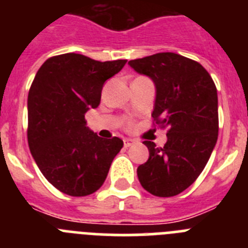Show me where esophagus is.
Instances as JSON below:
<instances>
[{"label": "esophagus", "mask_w": 248, "mask_h": 248, "mask_svg": "<svg viewBox=\"0 0 248 248\" xmlns=\"http://www.w3.org/2000/svg\"><path fill=\"white\" fill-rule=\"evenodd\" d=\"M134 143L135 141L133 139H124V146L125 148H129V146H131Z\"/></svg>", "instance_id": "esophagus-1"}]
</instances>
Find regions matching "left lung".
<instances>
[{
    "label": "left lung",
    "instance_id": "1",
    "mask_svg": "<svg viewBox=\"0 0 248 248\" xmlns=\"http://www.w3.org/2000/svg\"><path fill=\"white\" fill-rule=\"evenodd\" d=\"M137 73L155 85L151 117L168 128L163 148L145 140L146 163L138 166V179L146 191L170 198L194 183L209 161L218 134L217 91L200 63L171 52L129 61Z\"/></svg>",
    "mask_w": 248,
    "mask_h": 248
}]
</instances>
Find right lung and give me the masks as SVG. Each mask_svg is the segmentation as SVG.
I'll return each instance as SVG.
<instances>
[{"mask_svg":"<svg viewBox=\"0 0 248 248\" xmlns=\"http://www.w3.org/2000/svg\"><path fill=\"white\" fill-rule=\"evenodd\" d=\"M126 59L99 62L65 53L47 59L27 99L28 145L43 176L69 196H87L104 184L123 140L102 139L87 126L89 109L100 103L103 85Z\"/></svg>","mask_w":248,"mask_h":248,"instance_id":"1","label":"right lung"}]
</instances>
